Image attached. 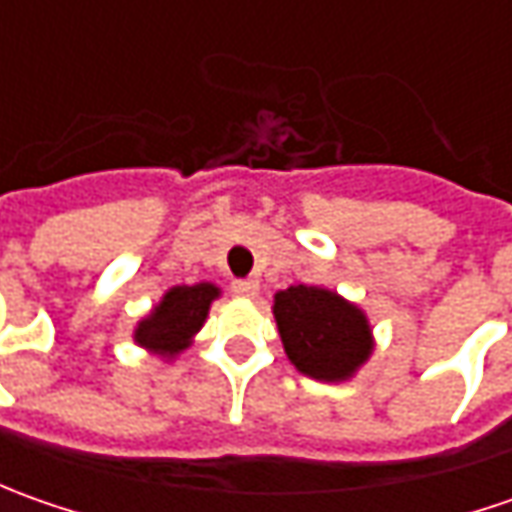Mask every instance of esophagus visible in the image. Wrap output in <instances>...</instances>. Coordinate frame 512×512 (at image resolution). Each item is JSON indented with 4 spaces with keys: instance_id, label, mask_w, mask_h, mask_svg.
<instances>
[{
    "instance_id": "esophagus-1",
    "label": "esophagus",
    "mask_w": 512,
    "mask_h": 512,
    "mask_svg": "<svg viewBox=\"0 0 512 512\" xmlns=\"http://www.w3.org/2000/svg\"><path fill=\"white\" fill-rule=\"evenodd\" d=\"M233 293L242 299H256L259 296V282L256 279H236L233 282Z\"/></svg>"
}]
</instances>
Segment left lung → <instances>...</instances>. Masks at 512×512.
<instances>
[{"label": "left lung", "instance_id": "obj_1", "mask_svg": "<svg viewBox=\"0 0 512 512\" xmlns=\"http://www.w3.org/2000/svg\"><path fill=\"white\" fill-rule=\"evenodd\" d=\"M273 316L290 364L316 382H347L373 353L362 307L336 290L290 285L273 296Z\"/></svg>", "mask_w": 512, "mask_h": 512}]
</instances>
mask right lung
<instances>
[{"instance_id": "right-lung-1", "label": "right lung", "mask_w": 512, "mask_h": 512, "mask_svg": "<svg viewBox=\"0 0 512 512\" xmlns=\"http://www.w3.org/2000/svg\"><path fill=\"white\" fill-rule=\"evenodd\" d=\"M222 290L210 282L199 285H176L153 305L145 319L133 330V342L145 347L159 359H176L182 350L193 344V336L202 330L213 299H219Z\"/></svg>"}]
</instances>
